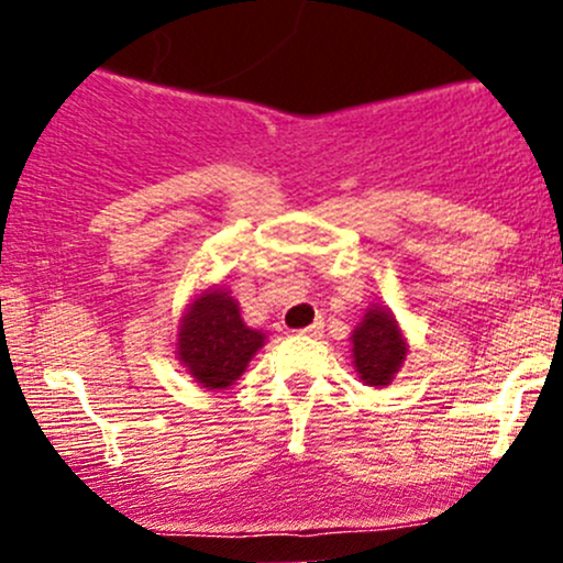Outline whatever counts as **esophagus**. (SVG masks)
Wrapping results in <instances>:
<instances>
[{"mask_svg":"<svg viewBox=\"0 0 563 563\" xmlns=\"http://www.w3.org/2000/svg\"><path fill=\"white\" fill-rule=\"evenodd\" d=\"M322 328H325V325H322V320H314L312 325L303 328L301 335H307V339H320V335H322Z\"/></svg>","mask_w":563,"mask_h":563,"instance_id":"obj_1","label":"esophagus"}]
</instances>
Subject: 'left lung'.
Returning <instances> with one entry per match:
<instances>
[{
	"instance_id": "8db88e82",
	"label": "left lung",
	"mask_w": 563,
	"mask_h": 563,
	"mask_svg": "<svg viewBox=\"0 0 563 563\" xmlns=\"http://www.w3.org/2000/svg\"><path fill=\"white\" fill-rule=\"evenodd\" d=\"M354 371L365 386H389L407 357V339L386 303H371L352 335Z\"/></svg>"
}]
</instances>
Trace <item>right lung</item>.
Masks as SVG:
<instances>
[{
    "mask_svg": "<svg viewBox=\"0 0 563 563\" xmlns=\"http://www.w3.org/2000/svg\"><path fill=\"white\" fill-rule=\"evenodd\" d=\"M264 341L267 333L243 322L235 296L224 286H209L185 303L174 354L198 386L219 391L243 376Z\"/></svg>",
    "mask_w": 563,
    "mask_h": 563,
    "instance_id": "right-lung-1",
    "label": "right lung"
}]
</instances>
